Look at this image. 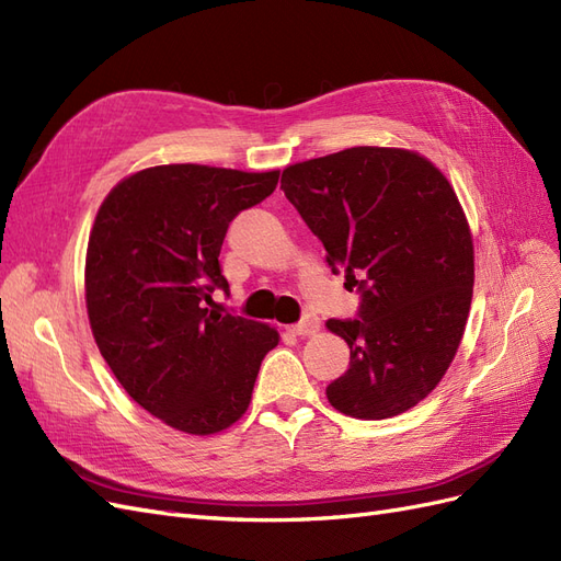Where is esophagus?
<instances>
[{
    "instance_id": "obj_1",
    "label": "esophagus",
    "mask_w": 561,
    "mask_h": 561,
    "mask_svg": "<svg viewBox=\"0 0 561 561\" xmlns=\"http://www.w3.org/2000/svg\"><path fill=\"white\" fill-rule=\"evenodd\" d=\"M318 328H320L318 316H316V313H307V316H304V318L297 322V325L290 328V332L297 334V336H307V334L318 332Z\"/></svg>"
}]
</instances>
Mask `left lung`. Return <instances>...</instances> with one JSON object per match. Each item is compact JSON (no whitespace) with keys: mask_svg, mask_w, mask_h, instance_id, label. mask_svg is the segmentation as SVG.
Here are the masks:
<instances>
[{"mask_svg":"<svg viewBox=\"0 0 561 561\" xmlns=\"http://www.w3.org/2000/svg\"><path fill=\"white\" fill-rule=\"evenodd\" d=\"M280 190L360 293L358 318L328 320L351 348L330 404L353 419L407 412L445 377L470 311L472 239L451 184L416 151L351 147L287 165Z\"/></svg>","mask_w":561,"mask_h":561,"instance_id":"left-lung-1","label":"left lung"}]
</instances>
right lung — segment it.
<instances>
[{"label": "right lung", "mask_w": 561, "mask_h": 561, "mask_svg": "<svg viewBox=\"0 0 561 561\" xmlns=\"http://www.w3.org/2000/svg\"><path fill=\"white\" fill-rule=\"evenodd\" d=\"M278 171L171 163L118 182L95 215L87 309L95 344L142 410L210 435L239 421L278 332L203 307L229 290L219 250L231 219L257 206Z\"/></svg>", "instance_id": "right-lung-1"}]
</instances>
